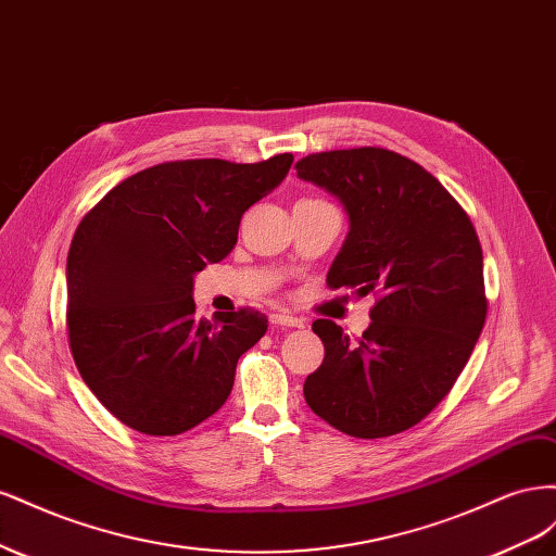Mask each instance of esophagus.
<instances>
[{
    "mask_svg": "<svg viewBox=\"0 0 556 556\" xmlns=\"http://www.w3.org/2000/svg\"><path fill=\"white\" fill-rule=\"evenodd\" d=\"M271 323L278 325V327H296V329L304 327V319L294 317V315H290V313H274V315H271Z\"/></svg>",
    "mask_w": 556,
    "mask_h": 556,
    "instance_id": "1",
    "label": "esophagus"
}]
</instances>
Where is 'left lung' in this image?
Masks as SVG:
<instances>
[{
    "label": "left lung",
    "instance_id": "1",
    "mask_svg": "<svg viewBox=\"0 0 556 556\" xmlns=\"http://www.w3.org/2000/svg\"><path fill=\"white\" fill-rule=\"evenodd\" d=\"M294 169L350 215L327 285L376 296L357 341L331 319L313 323L325 362L304 382L306 403L355 439L406 431L450 394L484 327L476 227L439 180L394 150H327Z\"/></svg>",
    "mask_w": 556,
    "mask_h": 556
}]
</instances>
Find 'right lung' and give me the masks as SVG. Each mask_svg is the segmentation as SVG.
Returning <instances> with one entry per match:
<instances>
[{"label":"right lung","mask_w":556,"mask_h":556,"mask_svg":"<svg viewBox=\"0 0 556 556\" xmlns=\"http://www.w3.org/2000/svg\"><path fill=\"white\" fill-rule=\"evenodd\" d=\"M292 162H164L83 215L66 257V333L80 378L129 429L178 435L223 408L268 319L255 308L197 319L192 280L229 255L243 213Z\"/></svg>","instance_id":"add662e5"}]
</instances>
